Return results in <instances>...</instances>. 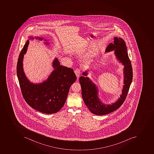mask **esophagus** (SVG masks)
<instances>
[{"label":"esophagus","instance_id":"obj_1","mask_svg":"<svg viewBox=\"0 0 154 154\" xmlns=\"http://www.w3.org/2000/svg\"><path fill=\"white\" fill-rule=\"evenodd\" d=\"M75 75L77 76L78 79H79V76L80 75V70L79 68H77L75 71Z\"/></svg>","mask_w":154,"mask_h":154}]
</instances>
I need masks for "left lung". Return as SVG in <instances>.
<instances>
[{
  "instance_id": "1",
  "label": "left lung",
  "mask_w": 154,
  "mask_h": 154,
  "mask_svg": "<svg viewBox=\"0 0 154 154\" xmlns=\"http://www.w3.org/2000/svg\"><path fill=\"white\" fill-rule=\"evenodd\" d=\"M113 50H115V54L117 59L124 65V85L122 94L115 103L111 105L103 104L98 99L97 87L90 80L89 78L81 76L79 79L84 102L91 112L97 115H106L120 107L126 99L132 82V66L128 57L125 41L121 38H114V43H111L109 44L106 51V52H109ZM82 74L83 75H87L88 74L85 72Z\"/></svg>"
}]
</instances>
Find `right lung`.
Returning a JSON list of instances; mask_svg holds the SVG:
<instances>
[{"label": "right lung", "mask_w": 154, "mask_h": 154, "mask_svg": "<svg viewBox=\"0 0 154 154\" xmlns=\"http://www.w3.org/2000/svg\"><path fill=\"white\" fill-rule=\"evenodd\" d=\"M29 42L27 40L22 48L17 62V75L22 95L27 104L36 110L45 114L57 113L64 106L70 88L76 80V75L72 68L60 65L56 58L52 65L54 70L47 80L38 84L30 82L23 68V55L26 52Z\"/></svg>", "instance_id": "add662e5"}]
</instances>
